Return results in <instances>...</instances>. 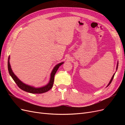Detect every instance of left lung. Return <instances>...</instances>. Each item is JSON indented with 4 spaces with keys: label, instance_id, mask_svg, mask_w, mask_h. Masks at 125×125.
Wrapping results in <instances>:
<instances>
[{
    "label": "left lung",
    "instance_id": "left-lung-1",
    "mask_svg": "<svg viewBox=\"0 0 125 125\" xmlns=\"http://www.w3.org/2000/svg\"><path fill=\"white\" fill-rule=\"evenodd\" d=\"M118 61L117 62V66H116V70H117V68H118ZM115 73L113 74V77H112V79H111V80H110V81H109V83L108 84V85H107V87L111 84V83L112 82V80H113V78H114V75H115Z\"/></svg>",
    "mask_w": 125,
    "mask_h": 125
}]
</instances>
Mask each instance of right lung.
<instances>
[{"instance_id": "obj_1", "label": "right lung", "mask_w": 125, "mask_h": 125, "mask_svg": "<svg viewBox=\"0 0 125 125\" xmlns=\"http://www.w3.org/2000/svg\"><path fill=\"white\" fill-rule=\"evenodd\" d=\"M9 61H10V56H9L8 60V68L9 73L10 75V76L13 79V80L16 83V84L19 86V88H20L21 90L24 91L25 92L31 93H35V94H41V93L46 92L52 89V85H53V84H54V77H55V73H56L58 69L59 68V67L61 66L62 64L64 63L63 62H60L57 64V65H56L54 67V68H53V69H52V73H51L50 81H49V82L46 85H45V86H43L40 87V88H35V87H34L33 86L26 84L23 82H22L20 79L14 74L13 72L12 71V69H11Z\"/></svg>"}]
</instances>
